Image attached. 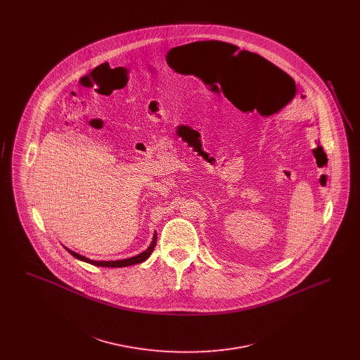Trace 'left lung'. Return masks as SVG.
Listing matches in <instances>:
<instances>
[{
    "mask_svg": "<svg viewBox=\"0 0 360 360\" xmlns=\"http://www.w3.org/2000/svg\"><path fill=\"white\" fill-rule=\"evenodd\" d=\"M251 53H252V52H251ZM257 56H260V55H257ZM260 58H262V56H260ZM263 59H264V58H263ZM264 60H266V59H264ZM267 62H269V60H267ZM269 63H270V62H269ZM271 65H273V63H271ZM273 66H274V65H273Z\"/></svg>",
    "mask_w": 360,
    "mask_h": 360,
    "instance_id": "1",
    "label": "left lung"
}]
</instances>
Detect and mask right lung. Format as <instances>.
Masks as SVG:
<instances>
[{"mask_svg": "<svg viewBox=\"0 0 360 360\" xmlns=\"http://www.w3.org/2000/svg\"><path fill=\"white\" fill-rule=\"evenodd\" d=\"M156 239H158V238H156V232H155L153 241H151L150 247H148L146 251H143L141 254H139L136 257H128V259H122V260H108V262L103 260V262H97V260H91V259L82 257V255H79V254H77V252H74V251H70L69 248H66V250L69 251L72 257H77V259H79V260H82V262H86V263H90V264H93V266H101V267H127V266H132V264L141 263V262H144L146 259H148V257H150V255L153 254V251H154L155 245H156Z\"/></svg>", "mask_w": 360, "mask_h": 360, "instance_id": "1", "label": "right lung"}]
</instances>
